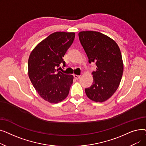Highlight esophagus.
I'll return each mask as SVG.
<instances>
[{"mask_svg":"<svg viewBox=\"0 0 146 146\" xmlns=\"http://www.w3.org/2000/svg\"><path fill=\"white\" fill-rule=\"evenodd\" d=\"M74 78H75L76 79L78 80V79H80V78H81V76H80V75L74 74Z\"/></svg>","mask_w":146,"mask_h":146,"instance_id":"34e87169","label":"esophagus"}]
</instances>
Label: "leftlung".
<instances>
[{"instance_id":"obj_1","label":"left lung","mask_w":146,"mask_h":146,"mask_svg":"<svg viewBox=\"0 0 146 146\" xmlns=\"http://www.w3.org/2000/svg\"><path fill=\"white\" fill-rule=\"evenodd\" d=\"M79 40L89 58V63H95L94 82L85 89L87 96L96 102L108 100L119 87L124 70L120 49L113 40L99 32L81 31Z\"/></svg>"}]
</instances>
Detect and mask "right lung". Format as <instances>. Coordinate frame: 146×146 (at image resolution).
Returning a JSON list of instances; mask_svg holds the SVG:
<instances>
[{
	"instance_id": "right-lung-1",
	"label": "right lung",
	"mask_w": 146,
	"mask_h": 146,
	"mask_svg": "<svg viewBox=\"0 0 146 146\" xmlns=\"http://www.w3.org/2000/svg\"><path fill=\"white\" fill-rule=\"evenodd\" d=\"M74 33L56 32L45 38L31 52L28 59V76L38 94L51 104L61 102L68 96L73 76L56 69L72 44Z\"/></svg>"
}]
</instances>
